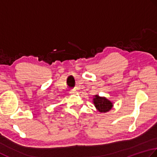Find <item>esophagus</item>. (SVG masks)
<instances>
[{"label":"esophagus","mask_w":157,"mask_h":157,"mask_svg":"<svg viewBox=\"0 0 157 157\" xmlns=\"http://www.w3.org/2000/svg\"><path fill=\"white\" fill-rule=\"evenodd\" d=\"M70 94H72V95H75L76 94H77V92H76V90H72L70 91Z\"/></svg>","instance_id":"obj_1"}]
</instances>
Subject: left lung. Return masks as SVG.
<instances>
[{
	"label": "left lung",
	"instance_id": "left-lung-1",
	"mask_svg": "<svg viewBox=\"0 0 157 157\" xmlns=\"http://www.w3.org/2000/svg\"><path fill=\"white\" fill-rule=\"evenodd\" d=\"M92 101L95 108L101 113L109 112L114 106L113 101H111L105 97H100L98 95H94Z\"/></svg>",
	"mask_w": 157,
	"mask_h": 157
}]
</instances>
